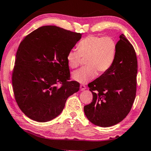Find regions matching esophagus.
Masks as SVG:
<instances>
[{
	"label": "esophagus",
	"instance_id": "esophagus-1",
	"mask_svg": "<svg viewBox=\"0 0 151 151\" xmlns=\"http://www.w3.org/2000/svg\"><path fill=\"white\" fill-rule=\"evenodd\" d=\"M80 88H81V91H84L86 89V86L84 85H81L80 86Z\"/></svg>",
	"mask_w": 151,
	"mask_h": 151
}]
</instances>
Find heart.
<instances>
[{
    "label": "heart",
    "instance_id": "obj_1",
    "mask_svg": "<svg viewBox=\"0 0 151 151\" xmlns=\"http://www.w3.org/2000/svg\"><path fill=\"white\" fill-rule=\"evenodd\" d=\"M117 45L111 37L90 35L82 39L78 49L72 48L67 53L66 59L72 68L81 65L83 57L86 58L88 66L74 71L72 77L78 83L85 84L100 74L106 73L112 67L116 58Z\"/></svg>",
    "mask_w": 151,
    "mask_h": 151
}]
</instances>
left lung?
<instances>
[{
  "label": "left lung",
  "instance_id": "obj_1",
  "mask_svg": "<svg viewBox=\"0 0 151 151\" xmlns=\"http://www.w3.org/2000/svg\"><path fill=\"white\" fill-rule=\"evenodd\" d=\"M119 38L112 67L88 85L93 101L84 106V111L92 123L101 127L122 121L129 113L136 96V52L123 34Z\"/></svg>",
  "mask_w": 151,
  "mask_h": 151
}]
</instances>
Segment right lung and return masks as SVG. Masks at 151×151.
<instances>
[{
  "mask_svg": "<svg viewBox=\"0 0 151 151\" xmlns=\"http://www.w3.org/2000/svg\"><path fill=\"white\" fill-rule=\"evenodd\" d=\"M81 37L56 26H43L20 43L12 83L18 106L30 119L44 122L56 118L68 96L78 91V82L70 81L66 55Z\"/></svg>",
  "mask_w": 151,
  "mask_h": 151,
  "instance_id": "right-lung-1",
  "label": "right lung"
}]
</instances>
